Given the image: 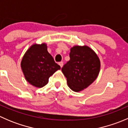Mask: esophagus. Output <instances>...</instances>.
I'll return each instance as SVG.
<instances>
[{"instance_id":"1","label":"esophagus","mask_w":128,"mask_h":128,"mask_svg":"<svg viewBox=\"0 0 128 128\" xmlns=\"http://www.w3.org/2000/svg\"><path fill=\"white\" fill-rule=\"evenodd\" d=\"M59 65L60 66V68H62V67L63 66V62L61 61V62H59Z\"/></svg>"}]
</instances>
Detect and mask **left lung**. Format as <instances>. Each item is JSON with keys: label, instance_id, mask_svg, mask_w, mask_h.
Returning a JSON list of instances; mask_svg holds the SVG:
<instances>
[{"label": "left lung", "instance_id": "obj_1", "mask_svg": "<svg viewBox=\"0 0 128 128\" xmlns=\"http://www.w3.org/2000/svg\"><path fill=\"white\" fill-rule=\"evenodd\" d=\"M70 60L62 68L69 88L73 91L83 90L98 76L100 61L96 54L87 46H75L69 53Z\"/></svg>", "mask_w": 128, "mask_h": 128}]
</instances>
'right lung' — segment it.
Here are the masks:
<instances>
[{
	"label": "right lung",
	"mask_w": 128,
	"mask_h": 128,
	"mask_svg": "<svg viewBox=\"0 0 128 128\" xmlns=\"http://www.w3.org/2000/svg\"><path fill=\"white\" fill-rule=\"evenodd\" d=\"M21 68L25 79L38 88L46 86L49 78L60 69L48 52L45 43L34 44L27 50L22 60Z\"/></svg>",
	"instance_id": "add662e5"
}]
</instances>
